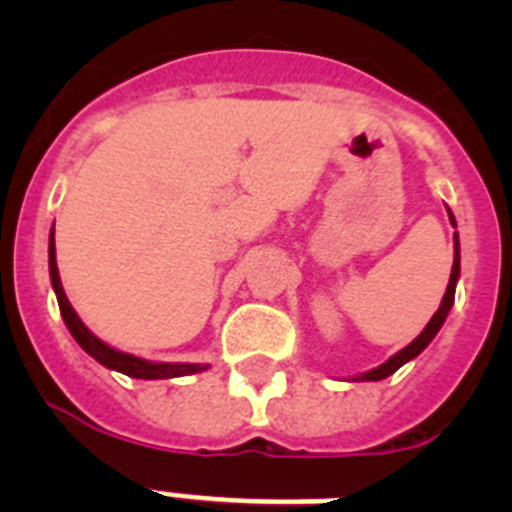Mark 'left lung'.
Segmentation results:
<instances>
[{"label":"left lung","instance_id":"8db88e82","mask_svg":"<svg viewBox=\"0 0 512 512\" xmlns=\"http://www.w3.org/2000/svg\"><path fill=\"white\" fill-rule=\"evenodd\" d=\"M449 220H451V225H454V228H456V220H454V215H451V210H449ZM459 269H461V264H459V235H454V266H451L449 287H446V295H443L441 307H438V310H436V315H433V318L428 320V325H425V328H423V333H420V336L415 338V341L410 343V346H405V348H402V351H397V354L392 356V359H387L382 366L372 369V372L361 374V377H359L361 382H379V379L390 377V374H395L402 364H408V361H413L415 356H418L420 351H423V348L428 346V343H431L433 338H436V333H438V330H441L443 320H446V315H449L451 305H454L456 282H459Z\"/></svg>","mask_w":512,"mask_h":512}]
</instances>
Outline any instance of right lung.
Here are the masks:
<instances>
[{"mask_svg": "<svg viewBox=\"0 0 512 512\" xmlns=\"http://www.w3.org/2000/svg\"><path fill=\"white\" fill-rule=\"evenodd\" d=\"M48 269H51V284H53V292H56L58 297V307H61L63 323H66L69 333L74 336V341L79 343V346L84 348L92 359H97L102 366L115 369V372L120 374H128V377L133 379H171V377H184V374L205 372L207 369V364H156V361L138 359V356L117 351V348L99 341L92 330L81 323V318L76 315L74 307H71L69 297H66V292H63V284H61V277H58V266H56V238H53V230H51V241H48Z\"/></svg>", "mask_w": 512, "mask_h": 512, "instance_id": "add662e5", "label": "right lung"}]
</instances>
